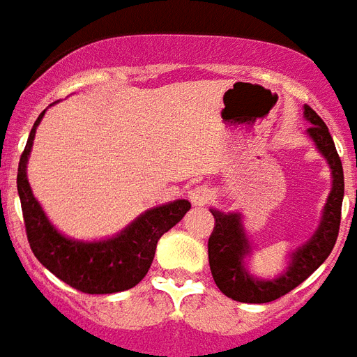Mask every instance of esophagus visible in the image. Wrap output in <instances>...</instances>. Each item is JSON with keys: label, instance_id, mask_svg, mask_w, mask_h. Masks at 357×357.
Returning a JSON list of instances; mask_svg holds the SVG:
<instances>
[{"label": "esophagus", "instance_id": "1", "mask_svg": "<svg viewBox=\"0 0 357 357\" xmlns=\"http://www.w3.org/2000/svg\"><path fill=\"white\" fill-rule=\"evenodd\" d=\"M189 198L195 206H207L211 200V190L206 185H196L189 190Z\"/></svg>", "mask_w": 357, "mask_h": 357}]
</instances>
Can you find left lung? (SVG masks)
<instances>
[{
  "label": "left lung",
  "mask_w": 357,
  "mask_h": 357,
  "mask_svg": "<svg viewBox=\"0 0 357 357\" xmlns=\"http://www.w3.org/2000/svg\"><path fill=\"white\" fill-rule=\"evenodd\" d=\"M304 116L307 122H311L305 133L310 135V139L315 142L319 151L332 168V190L322 211L321 224L315 235L304 246H300L291 254L287 271L282 276H278L276 280H257L250 276V272L244 268V257L250 254V243L241 224V215L238 213L226 215L211 209L215 217V228L207 243L209 266L217 287L228 298L246 304H265L280 298L307 280L326 261L335 246L344 195L343 165L333 144L332 135L321 116L310 105H304Z\"/></svg>",
  "instance_id": "8db88e82"
}]
</instances>
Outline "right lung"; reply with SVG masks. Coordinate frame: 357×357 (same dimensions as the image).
Masks as SVG:
<instances>
[{
	"mask_svg": "<svg viewBox=\"0 0 357 357\" xmlns=\"http://www.w3.org/2000/svg\"><path fill=\"white\" fill-rule=\"evenodd\" d=\"M44 113H40L31 129L25 150L20 157L16 178L25 234L33 254L52 274L81 293L111 294L135 287L150 271L157 241L185 217L190 204L187 200H176L167 206L153 207L119 235L105 241L86 243L63 235L47 220L27 181V159L36 126Z\"/></svg>",
	"mask_w": 357,
	"mask_h": 357,
	"instance_id": "obj_1",
	"label": "right lung"
}]
</instances>
